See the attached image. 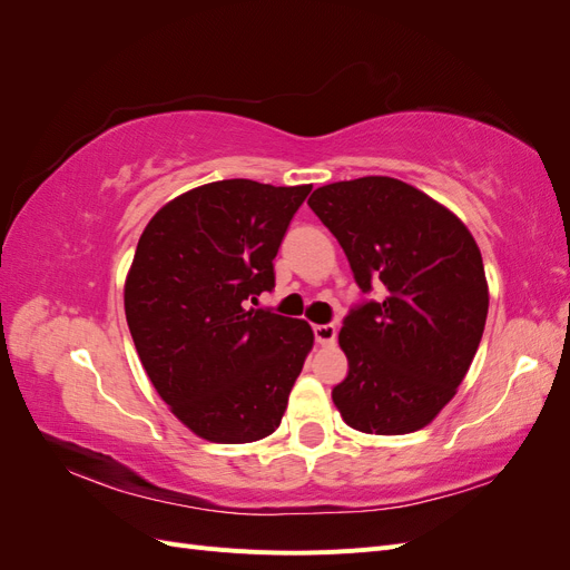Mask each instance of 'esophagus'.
<instances>
[{"mask_svg": "<svg viewBox=\"0 0 570 570\" xmlns=\"http://www.w3.org/2000/svg\"><path fill=\"white\" fill-rule=\"evenodd\" d=\"M314 337H316V342L321 344V347H331V344L335 342V337H337V327L335 325H314Z\"/></svg>", "mask_w": 570, "mask_h": 570, "instance_id": "esophagus-1", "label": "esophagus"}]
</instances>
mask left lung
<instances>
[{
  "instance_id": "left-lung-1",
  "label": "left lung",
  "mask_w": 570,
  "mask_h": 570,
  "mask_svg": "<svg viewBox=\"0 0 570 570\" xmlns=\"http://www.w3.org/2000/svg\"><path fill=\"white\" fill-rule=\"evenodd\" d=\"M308 206L361 292L387 289L344 318L340 416L368 435L416 433L452 402L485 331L490 292L475 239L446 206L387 176L323 185Z\"/></svg>"
}]
</instances>
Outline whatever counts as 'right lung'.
<instances>
[{"label": "right lung", "instance_id": "1", "mask_svg": "<svg viewBox=\"0 0 570 570\" xmlns=\"http://www.w3.org/2000/svg\"><path fill=\"white\" fill-rule=\"evenodd\" d=\"M312 185L233 178L187 189L151 216L124 304L154 390L195 435L264 440L314 347L312 325L247 308L275 285L273 258Z\"/></svg>", "mask_w": 570, "mask_h": 570}]
</instances>
